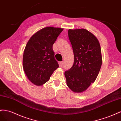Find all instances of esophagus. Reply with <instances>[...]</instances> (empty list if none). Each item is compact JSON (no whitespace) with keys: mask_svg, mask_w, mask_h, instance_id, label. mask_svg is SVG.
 Instances as JSON below:
<instances>
[{"mask_svg":"<svg viewBox=\"0 0 121 121\" xmlns=\"http://www.w3.org/2000/svg\"><path fill=\"white\" fill-rule=\"evenodd\" d=\"M63 64H64V63H63V61L62 62H59V67H61L63 65Z\"/></svg>","mask_w":121,"mask_h":121,"instance_id":"34e87169","label":"esophagus"}]
</instances>
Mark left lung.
<instances>
[{"label":"left lung","mask_w":121,"mask_h":121,"mask_svg":"<svg viewBox=\"0 0 121 121\" xmlns=\"http://www.w3.org/2000/svg\"><path fill=\"white\" fill-rule=\"evenodd\" d=\"M74 55L73 65L65 72L67 85L75 93L85 91L97 78L102 65L100 44L94 34L85 29H69Z\"/></svg>","instance_id":"obj_1"}]
</instances>
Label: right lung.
Listing matches in <instances>:
<instances>
[{
    "label": "right lung",
    "mask_w": 121,
    "mask_h": 121,
    "mask_svg": "<svg viewBox=\"0 0 121 121\" xmlns=\"http://www.w3.org/2000/svg\"><path fill=\"white\" fill-rule=\"evenodd\" d=\"M63 28L47 27L38 31L28 40L23 57V67L28 80L40 86L49 80L59 67L53 45Z\"/></svg>",
    "instance_id": "obj_1"
}]
</instances>
